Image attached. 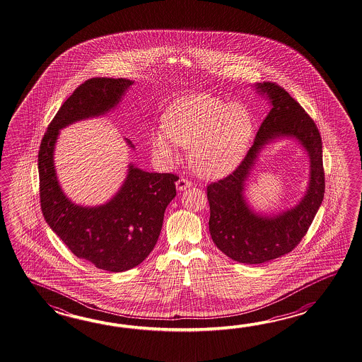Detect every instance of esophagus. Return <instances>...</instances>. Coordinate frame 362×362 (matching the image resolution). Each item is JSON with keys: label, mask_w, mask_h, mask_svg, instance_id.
<instances>
[{"label": "esophagus", "mask_w": 362, "mask_h": 362, "mask_svg": "<svg viewBox=\"0 0 362 362\" xmlns=\"http://www.w3.org/2000/svg\"><path fill=\"white\" fill-rule=\"evenodd\" d=\"M192 181H189L187 178L180 177L177 180V182H176V187H177L178 190H186L187 187H190L192 186Z\"/></svg>", "instance_id": "obj_1"}]
</instances>
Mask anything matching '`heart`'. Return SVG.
Segmentation results:
<instances>
[{
  "instance_id": "obj_1",
  "label": "heart",
  "mask_w": 362,
  "mask_h": 362,
  "mask_svg": "<svg viewBox=\"0 0 362 362\" xmlns=\"http://www.w3.org/2000/svg\"><path fill=\"white\" fill-rule=\"evenodd\" d=\"M252 117L242 105L195 94L175 102L154 132L151 145L164 163L177 159L178 146L190 150L192 170L204 178H220L235 170L252 137Z\"/></svg>"
}]
</instances>
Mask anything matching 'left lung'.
<instances>
[{
	"label": "left lung",
	"mask_w": 362,
	"mask_h": 362,
	"mask_svg": "<svg viewBox=\"0 0 362 362\" xmlns=\"http://www.w3.org/2000/svg\"><path fill=\"white\" fill-rule=\"evenodd\" d=\"M257 92L268 95L272 108L254 145L229 176L207 186L212 240L226 256L245 264H262L291 252L307 234L325 194L322 141L313 119L276 83L257 84ZM277 136H295L308 150L310 186L306 197L293 210L276 216H257L246 206L244 185L258 151Z\"/></svg>",
	"instance_id": "1"
}]
</instances>
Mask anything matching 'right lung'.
<instances>
[{
	"mask_svg": "<svg viewBox=\"0 0 362 362\" xmlns=\"http://www.w3.org/2000/svg\"><path fill=\"white\" fill-rule=\"evenodd\" d=\"M132 84L128 78L93 77L78 85L49 124L39 150L40 203L47 223L72 254L108 272L132 269L154 250L178 177L131 165L112 199L98 207H81L62 192L53 154L59 129L106 114Z\"/></svg>",
	"mask_w": 362,
	"mask_h": 362,
	"instance_id": "1",
	"label": "right lung"
}]
</instances>
